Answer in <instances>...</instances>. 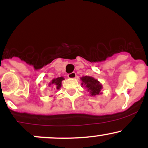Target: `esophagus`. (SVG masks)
<instances>
[{
  "instance_id": "34e87169",
  "label": "esophagus",
  "mask_w": 148,
  "mask_h": 148,
  "mask_svg": "<svg viewBox=\"0 0 148 148\" xmlns=\"http://www.w3.org/2000/svg\"><path fill=\"white\" fill-rule=\"evenodd\" d=\"M76 76V74L75 72H72L71 73V74H69L68 75H67V77L69 78V79H75Z\"/></svg>"
}]
</instances>
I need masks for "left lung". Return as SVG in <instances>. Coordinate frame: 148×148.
<instances>
[{
    "label": "left lung",
    "mask_w": 148,
    "mask_h": 148,
    "mask_svg": "<svg viewBox=\"0 0 148 148\" xmlns=\"http://www.w3.org/2000/svg\"><path fill=\"white\" fill-rule=\"evenodd\" d=\"M81 86L87 89V91L89 92L90 95L92 97H95L99 95L102 94L101 90H102V84L98 81L97 79L89 76H82L81 78Z\"/></svg>",
    "instance_id": "left-lung-1"
}]
</instances>
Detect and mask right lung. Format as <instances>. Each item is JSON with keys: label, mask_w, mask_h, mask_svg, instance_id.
Segmentation results:
<instances>
[{"label": "right lung", "mask_w": 148, "mask_h": 148, "mask_svg": "<svg viewBox=\"0 0 148 148\" xmlns=\"http://www.w3.org/2000/svg\"><path fill=\"white\" fill-rule=\"evenodd\" d=\"M64 80V77L62 76H60V77H58L56 79H53L49 84V86H53V87L54 88V89L59 90L61 88V86H62V81Z\"/></svg>", "instance_id": "add662e5"}]
</instances>
